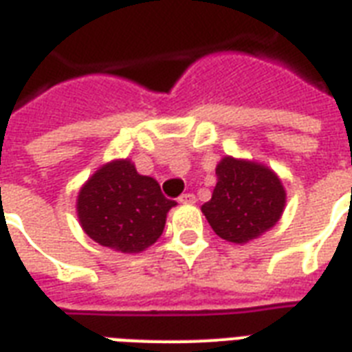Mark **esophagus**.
<instances>
[{
	"instance_id": "34e87169",
	"label": "esophagus",
	"mask_w": 352,
	"mask_h": 352,
	"mask_svg": "<svg viewBox=\"0 0 352 352\" xmlns=\"http://www.w3.org/2000/svg\"><path fill=\"white\" fill-rule=\"evenodd\" d=\"M179 202H181V204H193V202H195V195H193V193H182V195L179 197Z\"/></svg>"
}]
</instances>
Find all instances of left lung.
<instances>
[{"label":"left lung","mask_w":352,"mask_h":352,"mask_svg":"<svg viewBox=\"0 0 352 352\" xmlns=\"http://www.w3.org/2000/svg\"><path fill=\"white\" fill-rule=\"evenodd\" d=\"M215 173L217 186L202 213L221 239L244 244L278 222L285 191L270 168L224 157Z\"/></svg>","instance_id":"8db88e82"}]
</instances>
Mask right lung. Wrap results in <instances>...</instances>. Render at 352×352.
Here are the masks:
<instances>
[{
	"instance_id": "1",
	"label": "right lung",
	"mask_w": 352,
	"mask_h": 352,
	"mask_svg": "<svg viewBox=\"0 0 352 352\" xmlns=\"http://www.w3.org/2000/svg\"><path fill=\"white\" fill-rule=\"evenodd\" d=\"M175 201L162 195L151 177L139 175L130 161L97 170L77 197V215L90 239L121 253H139L162 235Z\"/></svg>"
}]
</instances>
